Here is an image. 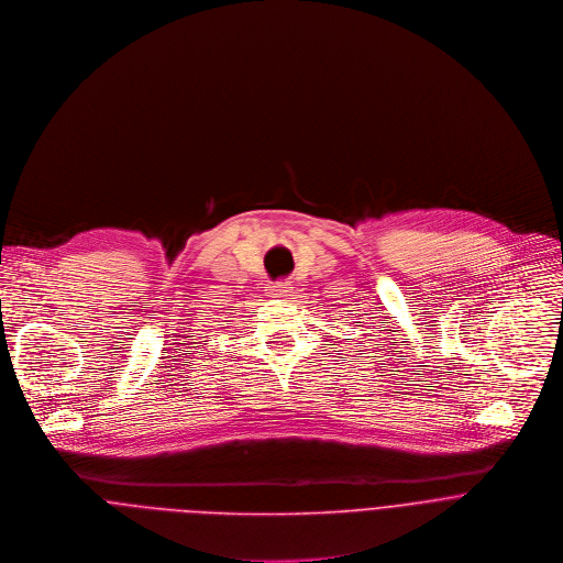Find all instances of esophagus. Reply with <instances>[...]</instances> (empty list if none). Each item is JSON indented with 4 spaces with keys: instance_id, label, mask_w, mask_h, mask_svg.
<instances>
[{
    "instance_id": "1",
    "label": "esophagus",
    "mask_w": 563,
    "mask_h": 563,
    "mask_svg": "<svg viewBox=\"0 0 563 563\" xmlns=\"http://www.w3.org/2000/svg\"><path fill=\"white\" fill-rule=\"evenodd\" d=\"M271 290H273L275 297H288V295L292 292V284L286 282V279H282V282H275V284L271 286Z\"/></svg>"
}]
</instances>
